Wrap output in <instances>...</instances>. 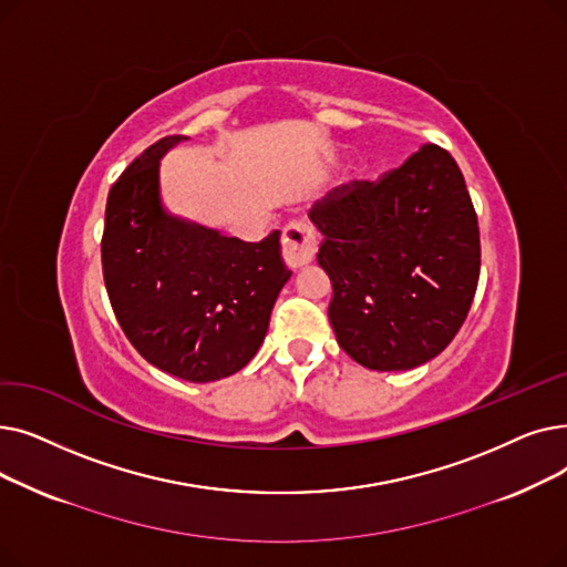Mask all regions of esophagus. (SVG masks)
I'll return each instance as SVG.
<instances>
[{
	"label": "esophagus",
	"instance_id": "esophagus-1",
	"mask_svg": "<svg viewBox=\"0 0 567 567\" xmlns=\"http://www.w3.org/2000/svg\"><path fill=\"white\" fill-rule=\"evenodd\" d=\"M281 251L288 269H302L316 256V239L309 226L305 224H290L284 228L281 235Z\"/></svg>",
	"mask_w": 567,
	"mask_h": 567
}]
</instances>
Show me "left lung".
I'll list each match as a JSON object with an SVG mask.
<instances>
[{"instance_id":"left-lung-1","label":"left lung","mask_w":567,"mask_h":567,"mask_svg":"<svg viewBox=\"0 0 567 567\" xmlns=\"http://www.w3.org/2000/svg\"><path fill=\"white\" fill-rule=\"evenodd\" d=\"M318 265L334 298L339 346L373 371L434 360L464 326L480 279V230L464 175L422 145L379 184L353 182L316 203Z\"/></svg>"}]
</instances>
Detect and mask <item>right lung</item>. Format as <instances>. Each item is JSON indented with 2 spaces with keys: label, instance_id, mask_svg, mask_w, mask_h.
I'll use <instances>...</instances> for the list:
<instances>
[{
  "label": "right lung",
  "instance_id": "1",
  "mask_svg": "<svg viewBox=\"0 0 567 567\" xmlns=\"http://www.w3.org/2000/svg\"><path fill=\"white\" fill-rule=\"evenodd\" d=\"M184 141L161 138L113 184L101 260L107 298L133 348L182 381L212 383L258 353L290 272L277 230L249 245L168 212L161 158Z\"/></svg>",
  "mask_w": 567,
  "mask_h": 567
}]
</instances>
